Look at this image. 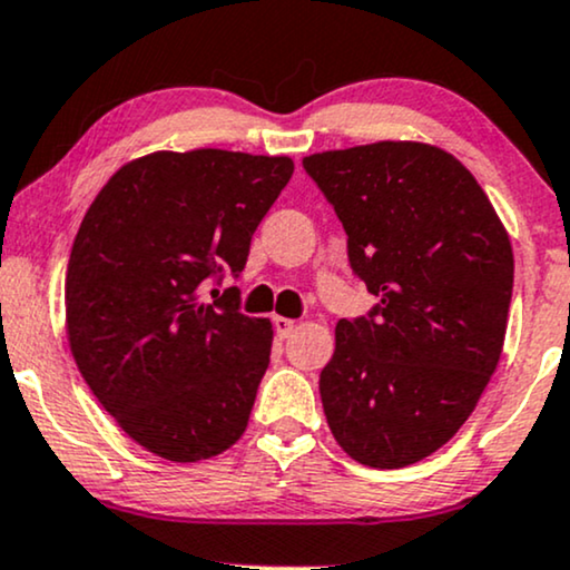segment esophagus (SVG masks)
<instances>
[{
	"label": "esophagus",
	"mask_w": 570,
	"mask_h": 570,
	"mask_svg": "<svg viewBox=\"0 0 570 570\" xmlns=\"http://www.w3.org/2000/svg\"><path fill=\"white\" fill-rule=\"evenodd\" d=\"M272 325H274V333H277L279 338H291V333L296 330V322L287 320V317H272Z\"/></svg>",
	"instance_id": "1"
}]
</instances>
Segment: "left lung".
I'll list each match as a JSON object with an SVG mask.
<instances>
[{"label": "left lung", "instance_id": "obj_1", "mask_svg": "<svg viewBox=\"0 0 570 570\" xmlns=\"http://www.w3.org/2000/svg\"><path fill=\"white\" fill-rule=\"evenodd\" d=\"M346 229L351 272L377 304L341 320L320 372L343 452L404 468L460 431L500 362L512 248L479 181L420 142H375L304 158Z\"/></svg>", "mask_w": 570, "mask_h": 570}]
</instances>
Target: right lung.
I'll list each match as a JSON object with an SVG mask.
<instances>
[{
  "label": "right lung",
  "mask_w": 570,
  "mask_h": 570,
  "mask_svg": "<svg viewBox=\"0 0 570 570\" xmlns=\"http://www.w3.org/2000/svg\"><path fill=\"white\" fill-rule=\"evenodd\" d=\"M293 177L291 158L153 153L110 177L66 274L68 341L83 381L137 444L171 462L222 454L248 425L269 367V320L245 317L250 237Z\"/></svg>",
  "instance_id": "add662e5"
}]
</instances>
